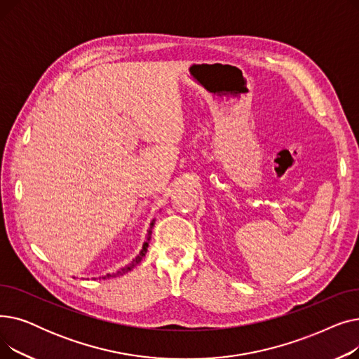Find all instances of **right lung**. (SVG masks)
I'll return each instance as SVG.
<instances>
[{"instance_id":"1","label":"right lung","mask_w":359,"mask_h":359,"mask_svg":"<svg viewBox=\"0 0 359 359\" xmlns=\"http://www.w3.org/2000/svg\"><path fill=\"white\" fill-rule=\"evenodd\" d=\"M153 227H154V219L151 221V224H149V230H148V233H147V238H145V243H144V246H142V250L140 252V255L132 260L129 265H126V266H123V268H121V271H118L116 273H107L106 276H102L103 279H109V278H115V276H119V275H125V273H128L129 271H132L134 269L138 263L142 260V257L145 256V253H147V250H148V243H149V240H151V233H153Z\"/></svg>"}]
</instances>
